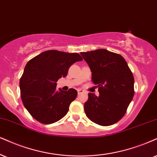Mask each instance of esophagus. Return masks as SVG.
Segmentation results:
<instances>
[{"mask_svg": "<svg viewBox=\"0 0 157 157\" xmlns=\"http://www.w3.org/2000/svg\"><path fill=\"white\" fill-rule=\"evenodd\" d=\"M77 92H78V94H80L83 93V92H84V91L83 90H77Z\"/></svg>", "mask_w": 157, "mask_h": 157, "instance_id": "esophagus-1", "label": "esophagus"}]
</instances>
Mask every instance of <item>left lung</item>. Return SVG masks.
<instances>
[{"label": "left lung", "mask_w": 157, "mask_h": 157, "mask_svg": "<svg viewBox=\"0 0 157 157\" xmlns=\"http://www.w3.org/2000/svg\"><path fill=\"white\" fill-rule=\"evenodd\" d=\"M92 71V80L100 95L88 94L84 103L86 117L101 126L117 123L127 112L134 96V76L119 54L106 49L82 52Z\"/></svg>", "instance_id": "8db88e82"}]
</instances>
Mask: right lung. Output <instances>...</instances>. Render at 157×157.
Here are the masks:
<instances>
[{
    "mask_svg": "<svg viewBox=\"0 0 157 157\" xmlns=\"http://www.w3.org/2000/svg\"><path fill=\"white\" fill-rule=\"evenodd\" d=\"M82 59L77 53L49 50L28 61L19 87L23 105L35 119L49 124L66 115L78 93L73 88L57 91V82L66 76L73 63Z\"/></svg>",
    "mask_w": 157,
    "mask_h": 157,
    "instance_id": "add662e5",
    "label": "right lung"
}]
</instances>
